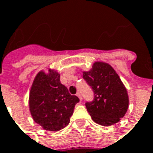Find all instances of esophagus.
Instances as JSON below:
<instances>
[{
    "label": "esophagus",
    "mask_w": 153,
    "mask_h": 153,
    "mask_svg": "<svg viewBox=\"0 0 153 153\" xmlns=\"http://www.w3.org/2000/svg\"><path fill=\"white\" fill-rule=\"evenodd\" d=\"M76 96H78V97H79V100H82V95H81L80 92H77Z\"/></svg>",
    "instance_id": "esophagus-1"
}]
</instances>
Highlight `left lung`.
<instances>
[{
	"instance_id": "8db88e82",
	"label": "left lung",
	"mask_w": 153,
	"mask_h": 153,
	"mask_svg": "<svg viewBox=\"0 0 153 153\" xmlns=\"http://www.w3.org/2000/svg\"><path fill=\"white\" fill-rule=\"evenodd\" d=\"M83 79L94 92L93 100L85 102L92 120L102 126L117 123L126 114L129 100L114 69L106 63L95 62L90 71L83 72Z\"/></svg>"
}]
</instances>
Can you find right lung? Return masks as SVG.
<instances>
[{
	"mask_svg": "<svg viewBox=\"0 0 153 153\" xmlns=\"http://www.w3.org/2000/svg\"><path fill=\"white\" fill-rule=\"evenodd\" d=\"M79 102L61 84L57 71L50 69L48 74L42 71L37 74L29 93V110L33 120L43 129L57 131L65 128Z\"/></svg>",
	"mask_w": 153,
	"mask_h": 153,
	"instance_id": "1",
	"label": "right lung"
}]
</instances>
